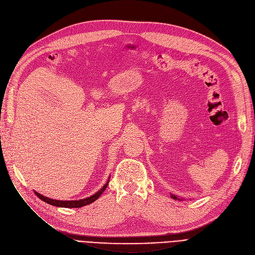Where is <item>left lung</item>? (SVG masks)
Returning a JSON list of instances; mask_svg holds the SVG:
<instances>
[{
	"mask_svg": "<svg viewBox=\"0 0 255 255\" xmlns=\"http://www.w3.org/2000/svg\"><path fill=\"white\" fill-rule=\"evenodd\" d=\"M170 197L173 198V199H178V200H183V198H179L177 195H173L172 193H170ZM185 199V198H184Z\"/></svg>",
	"mask_w": 255,
	"mask_h": 255,
	"instance_id": "1",
	"label": "left lung"
}]
</instances>
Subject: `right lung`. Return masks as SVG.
Listing matches in <instances>:
<instances>
[{
  "mask_svg": "<svg viewBox=\"0 0 255 255\" xmlns=\"http://www.w3.org/2000/svg\"><path fill=\"white\" fill-rule=\"evenodd\" d=\"M110 179H111V177H109V180H107V182L103 185V187L99 191H97L96 193H94L90 197L83 198V199H78V200H58V199H52V198L43 196L42 194H40V193H38L36 191H34V192H35V194L40 199L43 200V202H45V203H47L49 205H51V206H56V207H60V208H82V207H85L87 205H90V204L94 203L96 199H98L100 197V195L106 189L107 185H109Z\"/></svg>",
  "mask_w": 255,
  "mask_h": 255,
  "instance_id": "add662e5",
  "label": "right lung"
}]
</instances>
